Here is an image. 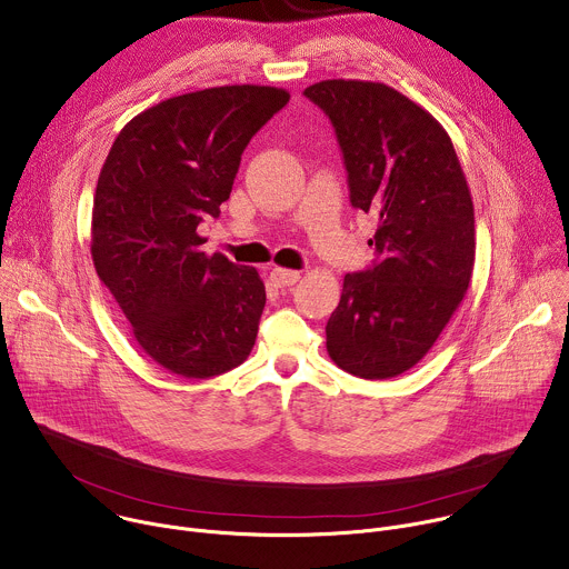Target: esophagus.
Returning <instances> with one entry per match:
<instances>
[{"instance_id": "1", "label": "esophagus", "mask_w": 569, "mask_h": 569, "mask_svg": "<svg viewBox=\"0 0 569 569\" xmlns=\"http://www.w3.org/2000/svg\"><path fill=\"white\" fill-rule=\"evenodd\" d=\"M270 281H272L274 286H279V288H283V286H295V283L299 281V272H297V270H286V268H274V270L270 272Z\"/></svg>"}]
</instances>
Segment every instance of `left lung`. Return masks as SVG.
Here are the masks:
<instances>
[{"label":"left lung","instance_id":"1","mask_svg":"<svg viewBox=\"0 0 569 569\" xmlns=\"http://www.w3.org/2000/svg\"><path fill=\"white\" fill-rule=\"evenodd\" d=\"M303 94L333 121L351 204L378 220V263L345 277L327 351L358 378H396L423 360L470 286V189L446 128L393 88L331 78Z\"/></svg>","mask_w":569,"mask_h":569}]
</instances>
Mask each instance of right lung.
<instances>
[{
  "label": "right lung",
  "instance_id": "obj_1",
  "mask_svg": "<svg viewBox=\"0 0 569 569\" xmlns=\"http://www.w3.org/2000/svg\"><path fill=\"white\" fill-rule=\"evenodd\" d=\"M290 99L283 88L222 86L161 101L114 139L92 207V261L141 351L184 378L248 360L266 308L257 268L204 254L250 139Z\"/></svg>",
  "mask_w": 569,
  "mask_h": 569
}]
</instances>
